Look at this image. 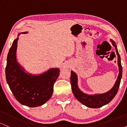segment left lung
I'll return each instance as SVG.
<instances>
[{"instance_id": "8db88e82", "label": "left lung", "mask_w": 127, "mask_h": 127, "mask_svg": "<svg viewBox=\"0 0 127 127\" xmlns=\"http://www.w3.org/2000/svg\"><path fill=\"white\" fill-rule=\"evenodd\" d=\"M113 46H115V50L118 55V64L119 67V75L116 79L115 85L112 87V88L109 91L106 92L104 94H94V95H88L85 94L82 92L79 88L78 85V77L77 75L73 71H71V76H70V82L72 85V92L74 95L78 99L79 102L87 107L90 108H98L102 107L103 106L106 105L115 97L116 94H117L120 85L121 79L122 78V67L121 62V57L118 51L117 46L114 41L111 40Z\"/></svg>"}]
</instances>
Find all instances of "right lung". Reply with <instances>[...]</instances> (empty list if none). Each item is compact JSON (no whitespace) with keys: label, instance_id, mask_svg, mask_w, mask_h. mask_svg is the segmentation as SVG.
Segmentation results:
<instances>
[{"label":"right lung","instance_id":"right-lung-1","mask_svg":"<svg viewBox=\"0 0 127 127\" xmlns=\"http://www.w3.org/2000/svg\"><path fill=\"white\" fill-rule=\"evenodd\" d=\"M18 39V37L14 40L8 52L5 69L7 83L16 100L21 104L30 107L42 106L51 97L54 84L59 77L60 70L51 68L39 75L25 72L16 57Z\"/></svg>","mask_w":127,"mask_h":127}]
</instances>
